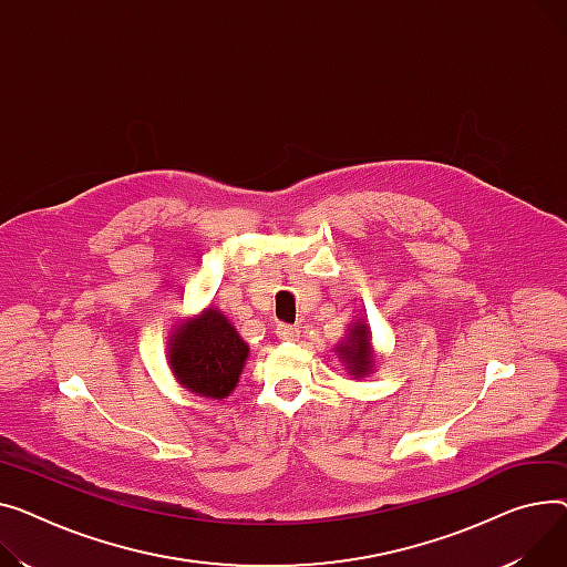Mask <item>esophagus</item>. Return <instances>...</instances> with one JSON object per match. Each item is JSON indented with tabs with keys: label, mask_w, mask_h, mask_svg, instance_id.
Returning <instances> with one entry per match:
<instances>
[{
	"label": "esophagus",
	"mask_w": 567,
	"mask_h": 567,
	"mask_svg": "<svg viewBox=\"0 0 567 567\" xmlns=\"http://www.w3.org/2000/svg\"><path fill=\"white\" fill-rule=\"evenodd\" d=\"M277 337L281 341H297L299 339V327L292 324H277Z\"/></svg>",
	"instance_id": "34e87169"
}]
</instances>
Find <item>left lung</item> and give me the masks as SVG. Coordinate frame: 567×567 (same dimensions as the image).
I'll list each match as a JSON object with an SVG mask.
<instances>
[{"instance_id":"obj_1","label":"left lung","mask_w":567,"mask_h":567,"mask_svg":"<svg viewBox=\"0 0 567 567\" xmlns=\"http://www.w3.org/2000/svg\"><path fill=\"white\" fill-rule=\"evenodd\" d=\"M337 352H339V359L346 363L350 375L365 378L373 373L375 354H373V346H371V331H369V327H365V322H354L348 329L346 341L339 343Z\"/></svg>"}]
</instances>
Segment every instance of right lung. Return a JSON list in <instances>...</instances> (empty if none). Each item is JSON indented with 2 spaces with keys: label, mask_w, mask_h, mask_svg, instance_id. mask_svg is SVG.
Instances as JSON below:
<instances>
[{
  "label": "right lung",
  "mask_w": 567,
  "mask_h": 567,
  "mask_svg": "<svg viewBox=\"0 0 567 567\" xmlns=\"http://www.w3.org/2000/svg\"><path fill=\"white\" fill-rule=\"evenodd\" d=\"M249 346L215 307L181 322L169 339L176 380L192 393L221 401L236 389Z\"/></svg>",
  "instance_id": "add662e5"
}]
</instances>
